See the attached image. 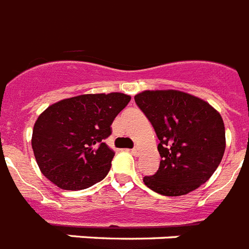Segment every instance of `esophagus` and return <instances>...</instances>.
<instances>
[{
	"mask_svg": "<svg viewBox=\"0 0 249 249\" xmlns=\"http://www.w3.org/2000/svg\"><path fill=\"white\" fill-rule=\"evenodd\" d=\"M132 154L134 156L140 155V147H138V146H136V147H134V148H132Z\"/></svg>",
	"mask_w": 249,
	"mask_h": 249,
	"instance_id": "1",
	"label": "esophagus"
}]
</instances>
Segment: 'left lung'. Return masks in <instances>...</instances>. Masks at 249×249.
I'll return each mask as SVG.
<instances>
[{
    "mask_svg": "<svg viewBox=\"0 0 249 249\" xmlns=\"http://www.w3.org/2000/svg\"><path fill=\"white\" fill-rule=\"evenodd\" d=\"M152 124L159 144V169L144 185L165 196L191 193L220 165L226 140L218 111L208 102L179 90H144L134 97Z\"/></svg>",
    "mask_w": 249,
    "mask_h": 249,
    "instance_id": "8db88e82",
    "label": "left lung"
}]
</instances>
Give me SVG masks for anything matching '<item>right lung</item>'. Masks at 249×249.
Segmentation results:
<instances>
[{"mask_svg":"<svg viewBox=\"0 0 249 249\" xmlns=\"http://www.w3.org/2000/svg\"><path fill=\"white\" fill-rule=\"evenodd\" d=\"M129 101L130 95L123 93L83 94L49 106L32 133L41 173L63 190H84L102 181L115 156L105 140Z\"/></svg>","mask_w":249,"mask_h":249,"instance_id":"1","label":"right lung"}]
</instances>
